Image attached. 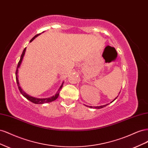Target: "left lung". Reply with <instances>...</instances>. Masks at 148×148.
Wrapping results in <instances>:
<instances>
[{"mask_svg": "<svg viewBox=\"0 0 148 148\" xmlns=\"http://www.w3.org/2000/svg\"><path fill=\"white\" fill-rule=\"evenodd\" d=\"M120 94V93H119ZM118 97V96H117ZM117 97L115 98V99H114L110 103H112V102H114L116 99H117ZM109 104H106V105H103V106H94V107H92V106H86V105H84L85 106H86V107H89V108H96V109H101V108H103V107H106V106H107V105H108Z\"/></svg>", "mask_w": 148, "mask_h": 148, "instance_id": "left-lung-1", "label": "left lung"}]
</instances>
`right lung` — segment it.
I'll return each mask as SVG.
<instances>
[{
  "instance_id": "right-lung-1",
  "label": "right lung",
  "mask_w": 148,
  "mask_h": 148,
  "mask_svg": "<svg viewBox=\"0 0 148 148\" xmlns=\"http://www.w3.org/2000/svg\"><path fill=\"white\" fill-rule=\"evenodd\" d=\"M42 33H43V32H42ZM40 34H41V33H40ZM40 34H36V36H34L30 40L29 42H32V41H33V40L35 39V38H36L37 36H38V35H39ZM25 51H26V47L24 49V50H23V52H22V53H21V57H20V61H19V62H18V65H17V67H16V73H15L16 83H17V85H18V88L19 90H20V92H21V94L22 95H23L26 98V99H27L28 100H29V101L32 102L33 103H34V104H44V103L51 102H52V101H55L56 99H57V97H59V93H60V89H62V86H63L64 82L62 83V84H61L60 87L59 89V90L57 91V92L56 93L55 95H53V96H52V97H46V98H39V97H32V96H31L27 95V94L25 93L23 90H22V89L21 88V87H20V83H19V82H18V69L20 68V65H21V64L22 60H23V57H24V55H25Z\"/></svg>"
}]
</instances>
